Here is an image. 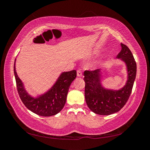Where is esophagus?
Wrapping results in <instances>:
<instances>
[{
  "mask_svg": "<svg viewBox=\"0 0 150 150\" xmlns=\"http://www.w3.org/2000/svg\"><path fill=\"white\" fill-rule=\"evenodd\" d=\"M77 77H82V72H81V71L80 69H78L77 71Z\"/></svg>",
  "mask_w": 150,
  "mask_h": 150,
  "instance_id": "esophagus-1",
  "label": "esophagus"
}]
</instances>
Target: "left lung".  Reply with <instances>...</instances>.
I'll return each instance as SVG.
<instances>
[{"label": "left lung", "instance_id": "1", "mask_svg": "<svg viewBox=\"0 0 150 150\" xmlns=\"http://www.w3.org/2000/svg\"><path fill=\"white\" fill-rule=\"evenodd\" d=\"M121 47L116 58L126 66L127 80L123 87L112 89L103 85L106 69L84 72L86 103L90 110L97 115H110L117 112L125 105L132 93L136 76V63L130 49L123 44Z\"/></svg>", "mask_w": 150, "mask_h": 150}]
</instances>
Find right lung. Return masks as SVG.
<instances>
[{"mask_svg":"<svg viewBox=\"0 0 150 150\" xmlns=\"http://www.w3.org/2000/svg\"><path fill=\"white\" fill-rule=\"evenodd\" d=\"M16 59L14 64V73L20 99L32 112L42 116L57 115L64 107L68 91L71 84L77 77L75 70L62 72L52 87L44 93L33 96L27 92L16 70Z\"/></svg>","mask_w":150,"mask_h":150,"instance_id":"1","label":"right lung"}]
</instances>
